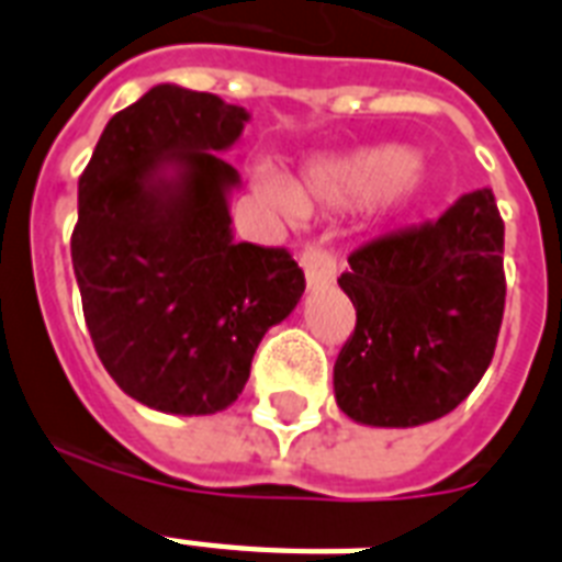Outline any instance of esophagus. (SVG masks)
Instances as JSON below:
<instances>
[{"label":"esophagus","mask_w":562,"mask_h":562,"mask_svg":"<svg viewBox=\"0 0 562 562\" xmlns=\"http://www.w3.org/2000/svg\"><path fill=\"white\" fill-rule=\"evenodd\" d=\"M300 265L306 271V285L308 289H324L335 280V256L329 250H321V247H306L303 256H300Z\"/></svg>","instance_id":"obj_1"}]
</instances>
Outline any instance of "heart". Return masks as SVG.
<instances>
[{"instance_id":"heart-1","label":"heart","mask_w":562,"mask_h":562,"mask_svg":"<svg viewBox=\"0 0 562 562\" xmlns=\"http://www.w3.org/2000/svg\"><path fill=\"white\" fill-rule=\"evenodd\" d=\"M419 180L423 166L414 160L408 148L400 145H370L344 157L312 162L303 171L300 189L271 166H256L250 171L256 194L285 221L300 218L306 201H321L329 206H359L375 201L391 210L417 192Z\"/></svg>"}]
</instances>
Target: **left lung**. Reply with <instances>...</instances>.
Here are the masks:
<instances>
[{
  "label": "left lung",
  "instance_id": "1",
  "mask_svg": "<svg viewBox=\"0 0 562 562\" xmlns=\"http://www.w3.org/2000/svg\"><path fill=\"white\" fill-rule=\"evenodd\" d=\"M502 254L505 221L490 189L356 250L338 280L356 306L333 370L338 408L373 428H414L458 408L496 350Z\"/></svg>",
  "mask_w": 562,
  "mask_h": 562
}]
</instances>
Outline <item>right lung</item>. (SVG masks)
<instances>
[{
    "label": "right lung",
    "mask_w": 562,
    "mask_h": 562,
    "mask_svg": "<svg viewBox=\"0 0 562 562\" xmlns=\"http://www.w3.org/2000/svg\"><path fill=\"white\" fill-rule=\"evenodd\" d=\"M245 108L157 83L119 110L78 180L72 268L83 317L113 382L148 408H229L265 333L306 291L280 247L233 238Z\"/></svg>",
    "instance_id": "1"
}]
</instances>
